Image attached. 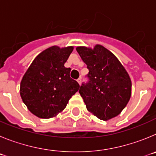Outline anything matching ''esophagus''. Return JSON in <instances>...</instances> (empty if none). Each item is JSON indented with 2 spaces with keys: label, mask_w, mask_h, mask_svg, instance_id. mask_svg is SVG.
Instances as JSON below:
<instances>
[{
  "label": "esophagus",
  "mask_w": 156,
  "mask_h": 156,
  "mask_svg": "<svg viewBox=\"0 0 156 156\" xmlns=\"http://www.w3.org/2000/svg\"><path fill=\"white\" fill-rule=\"evenodd\" d=\"M77 82H78V83H79L80 85L81 84V82H82V79H81V77H80L79 79H77Z\"/></svg>",
  "instance_id": "34e87169"
}]
</instances>
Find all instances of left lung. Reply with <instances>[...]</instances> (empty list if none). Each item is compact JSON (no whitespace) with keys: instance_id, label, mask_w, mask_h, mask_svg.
I'll return each instance as SVG.
<instances>
[{"instance_id":"obj_1","label":"left lung","mask_w":156,"mask_h":156,"mask_svg":"<svg viewBox=\"0 0 156 156\" xmlns=\"http://www.w3.org/2000/svg\"><path fill=\"white\" fill-rule=\"evenodd\" d=\"M76 51L89 69V81L79 90L87 109L101 120L117 116L131 96L128 73L119 59L102 45L94 48L77 47Z\"/></svg>"}]
</instances>
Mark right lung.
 <instances>
[{
  "mask_svg": "<svg viewBox=\"0 0 156 156\" xmlns=\"http://www.w3.org/2000/svg\"><path fill=\"white\" fill-rule=\"evenodd\" d=\"M73 47L52 46L34 58L20 83V95L30 112L41 119H50L62 112L80 88L70 77L65 63Z\"/></svg>",
  "mask_w": 156,
  "mask_h": 156,
  "instance_id": "obj_1",
  "label": "right lung"
}]
</instances>
